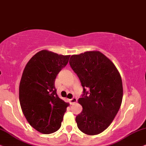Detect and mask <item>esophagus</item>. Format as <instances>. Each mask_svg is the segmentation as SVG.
<instances>
[{
    "label": "esophagus",
    "instance_id": "34e87169",
    "mask_svg": "<svg viewBox=\"0 0 146 146\" xmlns=\"http://www.w3.org/2000/svg\"><path fill=\"white\" fill-rule=\"evenodd\" d=\"M77 98H73L72 99H71V100H70V104H71V105L74 104L75 103H76V102H77Z\"/></svg>",
    "mask_w": 146,
    "mask_h": 146
}]
</instances>
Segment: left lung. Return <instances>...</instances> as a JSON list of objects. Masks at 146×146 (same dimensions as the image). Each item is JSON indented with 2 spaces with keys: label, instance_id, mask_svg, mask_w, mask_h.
<instances>
[{
  "label": "left lung",
  "instance_id": "8db88e82",
  "mask_svg": "<svg viewBox=\"0 0 146 146\" xmlns=\"http://www.w3.org/2000/svg\"><path fill=\"white\" fill-rule=\"evenodd\" d=\"M69 64L83 89L78 100L83 110L75 118L77 127L87 135L102 133L111 123L122 102L119 71L110 59L96 50L72 55Z\"/></svg>",
  "mask_w": 146,
  "mask_h": 146
}]
</instances>
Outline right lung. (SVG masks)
I'll list each match as a JSON object with an SVG mask.
<instances>
[{
    "label": "right lung",
    "mask_w": 146,
    "mask_h": 146,
    "mask_svg": "<svg viewBox=\"0 0 146 146\" xmlns=\"http://www.w3.org/2000/svg\"><path fill=\"white\" fill-rule=\"evenodd\" d=\"M70 55L42 50L25 66L19 85V102L27 121L44 134L61 127L69 104L59 98L55 87L58 73L69 61Z\"/></svg>",
    "instance_id": "add662e5"
}]
</instances>
